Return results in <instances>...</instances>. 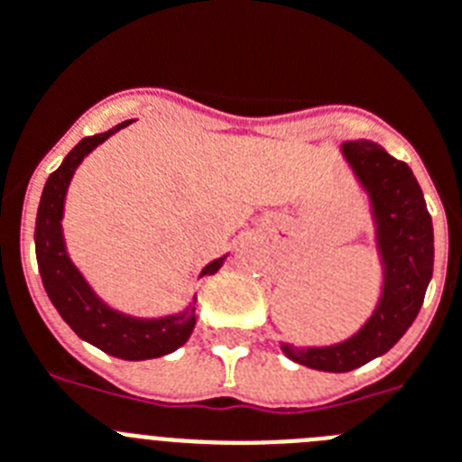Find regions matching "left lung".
<instances>
[{
  "label": "left lung",
  "instance_id": "obj_1",
  "mask_svg": "<svg viewBox=\"0 0 462 462\" xmlns=\"http://www.w3.org/2000/svg\"><path fill=\"white\" fill-rule=\"evenodd\" d=\"M374 203L384 286L378 309L353 338L329 348L282 350L309 369L344 374L387 353L417 319L433 277V222L412 169L366 139L341 146Z\"/></svg>",
  "mask_w": 462,
  "mask_h": 462
}]
</instances>
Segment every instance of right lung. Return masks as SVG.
Instances as JSON below:
<instances>
[{"mask_svg": "<svg viewBox=\"0 0 462 462\" xmlns=\"http://www.w3.org/2000/svg\"><path fill=\"white\" fill-rule=\"evenodd\" d=\"M128 124L130 121H124L109 133L84 137L66 155L61 167L50 173L43 197L38 203L33 240H36L38 270H41L45 293L57 307L59 316L70 325L78 337L118 359H153L173 353L188 341L194 329V309L185 314L155 320H139L118 314L93 295L82 274L68 259L61 236L63 197H66L68 183L73 179L75 169L82 162L84 155L91 153L93 148L103 143L109 134L125 128ZM222 261L224 259H217L206 265L201 274L217 273Z\"/></svg>", "mask_w": 462, "mask_h": 462, "instance_id": "right-lung-1", "label": "right lung"}]
</instances>
